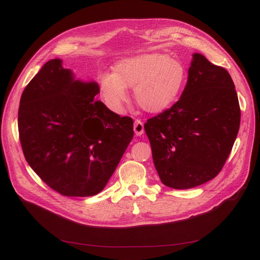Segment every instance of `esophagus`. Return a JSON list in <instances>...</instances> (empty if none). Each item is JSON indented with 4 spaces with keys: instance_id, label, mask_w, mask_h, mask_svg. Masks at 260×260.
<instances>
[{
    "instance_id": "esophagus-1",
    "label": "esophagus",
    "mask_w": 260,
    "mask_h": 260,
    "mask_svg": "<svg viewBox=\"0 0 260 260\" xmlns=\"http://www.w3.org/2000/svg\"><path fill=\"white\" fill-rule=\"evenodd\" d=\"M134 132L136 136H141L144 133V125H143V121L140 119H136L134 121Z\"/></svg>"
}]
</instances>
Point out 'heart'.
<instances>
[{"mask_svg":"<svg viewBox=\"0 0 260 260\" xmlns=\"http://www.w3.org/2000/svg\"><path fill=\"white\" fill-rule=\"evenodd\" d=\"M186 80V69L180 60L162 53H146L124 59L115 74L99 78V89L110 108L119 109L127 98L126 87L135 88L139 106L148 113H161L176 102Z\"/></svg>","mask_w":260,"mask_h":260,"instance_id":"obj_1","label":"heart"}]
</instances>
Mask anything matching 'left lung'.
Returning a JSON list of instances; mask_svg holds the SVG:
<instances>
[{"label":"left lung","instance_id":"8db88e82","mask_svg":"<svg viewBox=\"0 0 260 260\" xmlns=\"http://www.w3.org/2000/svg\"><path fill=\"white\" fill-rule=\"evenodd\" d=\"M187 74L179 101L144 125L159 179L179 190L219 174L240 126L238 96L227 70L194 53Z\"/></svg>","mask_w":260,"mask_h":260}]
</instances>
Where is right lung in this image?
Wrapping results in <instances>:
<instances>
[{"label": "right lung", "mask_w": 260, "mask_h": 260, "mask_svg": "<svg viewBox=\"0 0 260 260\" xmlns=\"http://www.w3.org/2000/svg\"><path fill=\"white\" fill-rule=\"evenodd\" d=\"M61 63L49 60L22 92V151L31 169L60 194L95 196L133 139L134 121L97 101L95 81L75 80Z\"/></svg>", "instance_id": "add662e5"}]
</instances>
